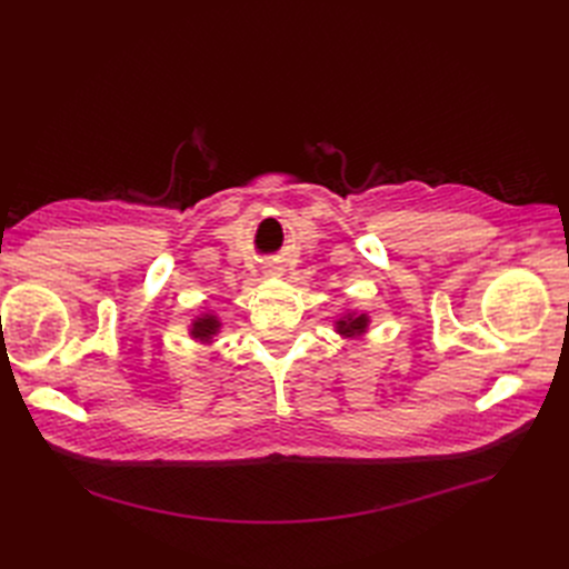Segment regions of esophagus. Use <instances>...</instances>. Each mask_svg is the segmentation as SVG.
Returning a JSON list of instances; mask_svg holds the SVG:
<instances>
[{"label":"esophagus","mask_w":569,"mask_h":569,"mask_svg":"<svg viewBox=\"0 0 569 569\" xmlns=\"http://www.w3.org/2000/svg\"><path fill=\"white\" fill-rule=\"evenodd\" d=\"M266 274H280V268H274V266H270V268H266Z\"/></svg>","instance_id":"esophagus-1"}]
</instances>
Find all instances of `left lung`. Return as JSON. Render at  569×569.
I'll list each match as a JSON object with an SVG mask.
<instances>
[{"instance_id": "8db88e82", "label": "left lung", "mask_w": 569, "mask_h": 569, "mask_svg": "<svg viewBox=\"0 0 569 569\" xmlns=\"http://www.w3.org/2000/svg\"><path fill=\"white\" fill-rule=\"evenodd\" d=\"M368 316L366 313H353L349 318H343L337 322V332L343 337H356V335H363L368 330Z\"/></svg>"}]
</instances>
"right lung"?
Returning <instances> with one entry per match:
<instances>
[{"label": "right lung", "instance_id": "1", "mask_svg": "<svg viewBox=\"0 0 569 569\" xmlns=\"http://www.w3.org/2000/svg\"><path fill=\"white\" fill-rule=\"evenodd\" d=\"M218 330H220V322L216 316H203L192 322V337L199 341H211Z\"/></svg>", "mask_w": 569, "mask_h": 569}]
</instances>
